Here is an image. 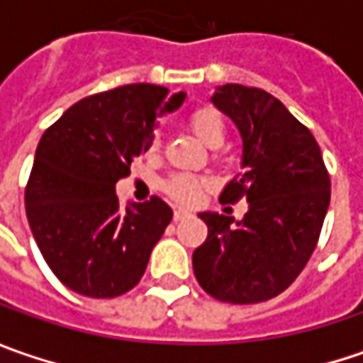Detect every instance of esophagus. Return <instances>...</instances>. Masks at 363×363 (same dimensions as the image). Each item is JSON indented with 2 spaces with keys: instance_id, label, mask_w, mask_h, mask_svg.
Here are the masks:
<instances>
[{
  "instance_id": "esophagus-1",
  "label": "esophagus",
  "mask_w": 363,
  "mask_h": 363,
  "mask_svg": "<svg viewBox=\"0 0 363 363\" xmlns=\"http://www.w3.org/2000/svg\"><path fill=\"white\" fill-rule=\"evenodd\" d=\"M191 214H189L188 210H184V208H179V210H175L174 212V220L175 222H179V220H186V218H189Z\"/></svg>"
}]
</instances>
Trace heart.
<instances>
[{"label":"heart","mask_w":363,"mask_h":363,"mask_svg":"<svg viewBox=\"0 0 363 363\" xmlns=\"http://www.w3.org/2000/svg\"><path fill=\"white\" fill-rule=\"evenodd\" d=\"M188 125L191 133L210 147H218L224 137H226V121L222 117V113L218 111L216 106L212 105H202L198 108H194L188 115ZM151 151H157L160 149V139L153 137L151 141ZM206 186L202 179L194 177L188 174H177L172 175L165 184L163 189L169 198H174L175 202L182 203H191L198 200L200 191Z\"/></svg>","instance_id":"obj_1"}]
</instances>
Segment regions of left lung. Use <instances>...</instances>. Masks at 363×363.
I'll return each instance as SVG.
<instances>
[{
    "mask_svg": "<svg viewBox=\"0 0 363 363\" xmlns=\"http://www.w3.org/2000/svg\"><path fill=\"white\" fill-rule=\"evenodd\" d=\"M212 103L242 137V174L220 202H248L240 222L202 212L208 238L194 250V274L208 295L248 305L281 295L313 255L331 182L311 131L262 89L224 84Z\"/></svg>",
    "mask_w": 363,
    "mask_h": 363,
    "instance_id": "left-lung-1",
    "label": "left lung"
}]
</instances>
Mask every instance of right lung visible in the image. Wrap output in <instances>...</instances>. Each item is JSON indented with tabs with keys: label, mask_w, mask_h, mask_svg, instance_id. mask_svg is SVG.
I'll use <instances>...</instances> for the list:
<instances>
[{
	"label": "right lung",
	"mask_w": 363,
	"mask_h": 363,
	"mask_svg": "<svg viewBox=\"0 0 363 363\" xmlns=\"http://www.w3.org/2000/svg\"><path fill=\"white\" fill-rule=\"evenodd\" d=\"M184 99L157 84H125L78 101L42 135L26 214L42 257L70 291L113 299L141 281L174 212L157 196L121 210L115 184L151 147L157 117Z\"/></svg>",
	"instance_id": "right-lung-1"
}]
</instances>
